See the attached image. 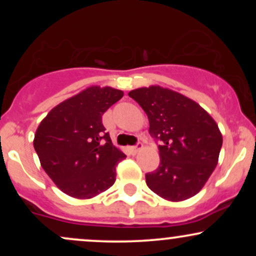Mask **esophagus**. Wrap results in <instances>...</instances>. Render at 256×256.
Masks as SVG:
<instances>
[{
	"label": "esophagus",
	"mask_w": 256,
	"mask_h": 256,
	"mask_svg": "<svg viewBox=\"0 0 256 256\" xmlns=\"http://www.w3.org/2000/svg\"><path fill=\"white\" fill-rule=\"evenodd\" d=\"M140 149H142V144H140V143H138V144L134 146H130V152H132V154H137Z\"/></svg>",
	"instance_id": "1"
}]
</instances>
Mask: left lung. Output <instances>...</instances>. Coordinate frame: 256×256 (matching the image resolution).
<instances>
[{"instance_id": "obj_1", "label": "left lung", "mask_w": 256, "mask_h": 256, "mask_svg": "<svg viewBox=\"0 0 256 256\" xmlns=\"http://www.w3.org/2000/svg\"><path fill=\"white\" fill-rule=\"evenodd\" d=\"M149 119V132L158 146L160 165L146 173L152 192L167 201L195 196L210 177L222 146L214 119L192 98L152 85L128 92Z\"/></svg>"}]
</instances>
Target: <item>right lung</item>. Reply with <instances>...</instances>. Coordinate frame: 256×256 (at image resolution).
Listing matches in <instances>:
<instances>
[{
  "label": "right lung",
  "mask_w": 256,
  "mask_h": 256,
  "mask_svg": "<svg viewBox=\"0 0 256 256\" xmlns=\"http://www.w3.org/2000/svg\"><path fill=\"white\" fill-rule=\"evenodd\" d=\"M124 96L110 86L86 88L61 102L40 122L34 146L40 166L66 195L91 198L116 182L126 155L104 132L102 116Z\"/></svg>",
  "instance_id": "right-lung-1"
}]
</instances>
